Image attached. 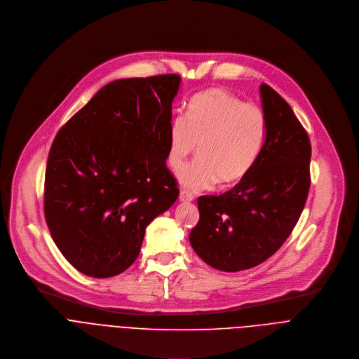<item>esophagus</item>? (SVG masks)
I'll return each mask as SVG.
<instances>
[{"instance_id":"esophagus-1","label":"esophagus","mask_w":359,"mask_h":359,"mask_svg":"<svg viewBox=\"0 0 359 359\" xmlns=\"http://www.w3.org/2000/svg\"><path fill=\"white\" fill-rule=\"evenodd\" d=\"M194 194L192 192H189V191H187V189H181V192H180V201L181 202H191V201H194Z\"/></svg>"}]
</instances>
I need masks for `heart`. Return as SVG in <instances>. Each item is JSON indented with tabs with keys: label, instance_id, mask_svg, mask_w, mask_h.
I'll return each mask as SVG.
<instances>
[{
	"label": "heart",
	"instance_id": "obj_1",
	"mask_svg": "<svg viewBox=\"0 0 359 359\" xmlns=\"http://www.w3.org/2000/svg\"><path fill=\"white\" fill-rule=\"evenodd\" d=\"M266 137L267 120L262 107L224 89H209L189 100L185 117L172 120L167 160L174 171H181L198 150L199 158L180 174L182 185L195 191L218 181L231 185L255 167Z\"/></svg>",
	"mask_w": 359,
	"mask_h": 359
}]
</instances>
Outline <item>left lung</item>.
<instances>
[{"label":"left lung","instance_id":"obj_1","mask_svg":"<svg viewBox=\"0 0 359 359\" xmlns=\"http://www.w3.org/2000/svg\"><path fill=\"white\" fill-rule=\"evenodd\" d=\"M260 96L267 120L260 157L228 192L198 198L199 222L189 233L196 255L222 271L246 270L274 255L293 232L310 189L307 131L266 83Z\"/></svg>","mask_w":359,"mask_h":359}]
</instances>
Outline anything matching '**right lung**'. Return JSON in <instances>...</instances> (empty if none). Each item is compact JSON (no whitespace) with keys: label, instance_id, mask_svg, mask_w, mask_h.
<instances>
[{"label":"right lung","instance_id":"right-lung-1","mask_svg":"<svg viewBox=\"0 0 359 359\" xmlns=\"http://www.w3.org/2000/svg\"><path fill=\"white\" fill-rule=\"evenodd\" d=\"M178 75L110 82L56 134L48 156L45 219L65 259L106 278L128 269L146 228L180 195L167 168Z\"/></svg>","mask_w":359,"mask_h":359}]
</instances>
